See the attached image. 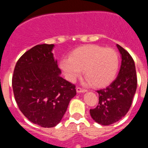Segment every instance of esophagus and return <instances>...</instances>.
<instances>
[{
	"label": "esophagus",
	"mask_w": 148,
	"mask_h": 148,
	"mask_svg": "<svg viewBox=\"0 0 148 148\" xmlns=\"http://www.w3.org/2000/svg\"><path fill=\"white\" fill-rule=\"evenodd\" d=\"M76 91H77V92H87V90H86V89L82 88V87H78L76 88Z\"/></svg>",
	"instance_id": "esophagus-1"
}]
</instances>
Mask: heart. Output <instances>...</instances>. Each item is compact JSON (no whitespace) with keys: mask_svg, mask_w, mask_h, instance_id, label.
I'll use <instances>...</instances> for the list:
<instances>
[{"mask_svg":"<svg viewBox=\"0 0 148 148\" xmlns=\"http://www.w3.org/2000/svg\"><path fill=\"white\" fill-rule=\"evenodd\" d=\"M60 66L70 82H74L84 70V77L91 85L104 87L116 78L119 57L115 49L89 44L73 50L69 58L61 60Z\"/></svg>","mask_w":148,"mask_h":148,"instance_id":"heart-1","label":"heart"}]
</instances>
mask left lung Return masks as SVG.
I'll return each instance as SVG.
<instances>
[{
    "instance_id": "1",
    "label": "left lung",
    "mask_w": 148,
    "mask_h": 148,
    "mask_svg": "<svg viewBox=\"0 0 148 148\" xmlns=\"http://www.w3.org/2000/svg\"><path fill=\"white\" fill-rule=\"evenodd\" d=\"M121 55V65L117 78L104 89L97 90L99 104L90 109V116L101 125H112L127 114L137 87L135 63L127 51L117 44Z\"/></svg>"
}]
</instances>
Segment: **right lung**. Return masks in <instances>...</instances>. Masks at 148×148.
I'll return each instance as SVG.
<instances>
[{"label":"right lung","instance_id":"add662e5","mask_svg":"<svg viewBox=\"0 0 148 148\" xmlns=\"http://www.w3.org/2000/svg\"><path fill=\"white\" fill-rule=\"evenodd\" d=\"M53 47L54 44H39L27 51L17 61L12 80L21 113L42 127L58 125L76 95L75 84L60 76Z\"/></svg>","mask_w":148,"mask_h":148}]
</instances>
